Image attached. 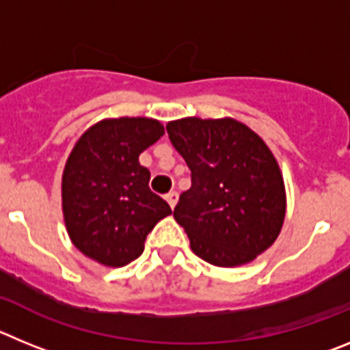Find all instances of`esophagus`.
<instances>
[{
    "label": "esophagus",
    "mask_w": 350,
    "mask_h": 350,
    "mask_svg": "<svg viewBox=\"0 0 350 350\" xmlns=\"http://www.w3.org/2000/svg\"><path fill=\"white\" fill-rule=\"evenodd\" d=\"M166 202H168L170 203V206H172V208H173V206H175V203H177V193H175V191H170V193L168 194H166Z\"/></svg>",
    "instance_id": "34e87169"
}]
</instances>
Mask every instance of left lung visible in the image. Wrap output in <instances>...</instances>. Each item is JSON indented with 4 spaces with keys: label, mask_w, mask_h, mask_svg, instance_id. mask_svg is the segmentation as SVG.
<instances>
[{
    "label": "left lung",
    "mask_w": 350,
    "mask_h": 350,
    "mask_svg": "<svg viewBox=\"0 0 350 350\" xmlns=\"http://www.w3.org/2000/svg\"><path fill=\"white\" fill-rule=\"evenodd\" d=\"M191 170L173 217L191 249L210 265L240 267L277 240L286 217V189L277 159L245 124L185 117L166 124Z\"/></svg>",
    "instance_id": "left-lung-1"
}]
</instances>
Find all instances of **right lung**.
I'll list each match as a JSON object with an SVG mask.
<instances>
[{"label":"right lung","mask_w":350,"mask_h":350,"mask_svg":"<svg viewBox=\"0 0 350 350\" xmlns=\"http://www.w3.org/2000/svg\"><path fill=\"white\" fill-rule=\"evenodd\" d=\"M165 135L147 117L105 119L75 144L63 172V213L77 249L105 267H124L144 252L145 238L172 213L148 187L138 156Z\"/></svg>","instance_id":"add662e5"}]
</instances>
